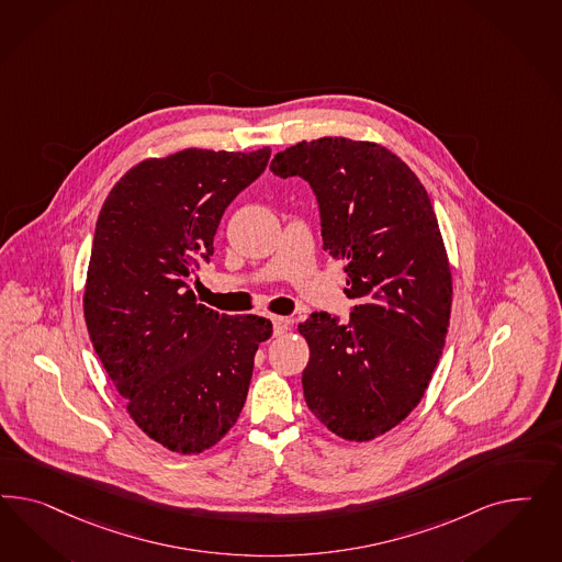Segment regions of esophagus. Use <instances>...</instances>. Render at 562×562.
Segmentation results:
<instances>
[{"label":"esophagus","instance_id":"esophagus-1","mask_svg":"<svg viewBox=\"0 0 562 562\" xmlns=\"http://www.w3.org/2000/svg\"><path fill=\"white\" fill-rule=\"evenodd\" d=\"M270 319H272L273 334H276V336H282V334H286V331H289V317H278V315H273V317H270Z\"/></svg>","mask_w":562,"mask_h":562}]
</instances>
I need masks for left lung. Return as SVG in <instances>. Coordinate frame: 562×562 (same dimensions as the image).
Masks as SVG:
<instances>
[{"instance_id": "8db88e82", "label": "left lung", "mask_w": 562, "mask_h": 562, "mask_svg": "<svg viewBox=\"0 0 562 562\" xmlns=\"http://www.w3.org/2000/svg\"><path fill=\"white\" fill-rule=\"evenodd\" d=\"M270 170L313 189L355 301L346 322L315 311L299 325L306 406L341 439L371 441L420 402L445 346L451 272L430 198L395 154L346 137L290 146Z\"/></svg>"}]
</instances>
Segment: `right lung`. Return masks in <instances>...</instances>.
Returning a JSON list of instances; mask_svg holds the SVG:
<instances>
[{
  "label": "right lung",
  "mask_w": 562,
  "mask_h": 562,
  "mask_svg": "<svg viewBox=\"0 0 562 562\" xmlns=\"http://www.w3.org/2000/svg\"><path fill=\"white\" fill-rule=\"evenodd\" d=\"M270 148H189L127 170L102 204L85 317L102 367L150 439L202 453L237 423L272 324L198 303L222 214L268 167Z\"/></svg>",
  "instance_id": "obj_1"
}]
</instances>
